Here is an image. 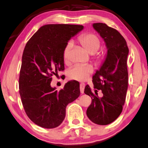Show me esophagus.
<instances>
[{"instance_id":"obj_1","label":"esophagus","mask_w":148,"mask_h":148,"mask_svg":"<svg viewBox=\"0 0 148 148\" xmlns=\"http://www.w3.org/2000/svg\"><path fill=\"white\" fill-rule=\"evenodd\" d=\"M84 87H85V84H84V83H81L80 85V92L82 93V94L84 93Z\"/></svg>"}]
</instances>
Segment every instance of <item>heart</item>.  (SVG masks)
<instances>
[{
	"mask_svg": "<svg viewBox=\"0 0 148 148\" xmlns=\"http://www.w3.org/2000/svg\"><path fill=\"white\" fill-rule=\"evenodd\" d=\"M78 41L82 46L90 54H95L97 52L101 46V41L97 35L93 33H86L79 37ZM72 47V43L68 42L64 49L63 57L65 63H68L70 60V51ZM97 62H100L101 58L100 56H95ZM93 69L90 66L76 65L68 71V76L71 80L84 81L88 79L89 76L92 73Z\"/></svg>",
	"mask_w": 148,
	"mask_h": 148,
	"instance_id": "b5f03b06",
	"label": "heart"
}]
</instances>
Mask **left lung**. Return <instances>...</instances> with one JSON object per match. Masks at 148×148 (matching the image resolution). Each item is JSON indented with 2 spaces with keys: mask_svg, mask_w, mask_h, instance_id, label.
<instances>
[{
  "mask_svg": "<svg viewBox=\"0 0 148 148\" xmlns=\"http://www.w3.org/2000/svg\"><path fill=\"white\" fill-rule=\"evenodd\" d=\"M92 26L105 41L107 54L101 68L92 77L95 92L88 85L84 88L85 94L92 99L86 115L95 123L106 125L117 119L125 102L129 48L125 39L115 29L102 23ZM98 90H102L101 97L97 96Z\"/></svg>",
  "mask_w": 148,
  "mask_h": 148,
  "instance_id": "8db88e82",
  "label": "left lung"
}]
</instances>
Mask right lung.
Instances as JSON below:
<instances>
[{"mask_svg": "<svg viewBox=\"0 0 148 148\" xmlns=\"http://www.w3.org/2000/svg\"><path fill=\"white\" fill-rule=\"evenodd\" d=\"M83 28L78 25H45L25 47L19 94L27 115L41 127L59 126L65 118L66 106L80 96L77 81H69L59 91L50 84L52 76L64 70L63 53L68 41Z\"/></svg>", "mask_w": 148, "mask_h": 148, "instance_id": "right-lung-1", "label": "right lung"}]
</instances>
